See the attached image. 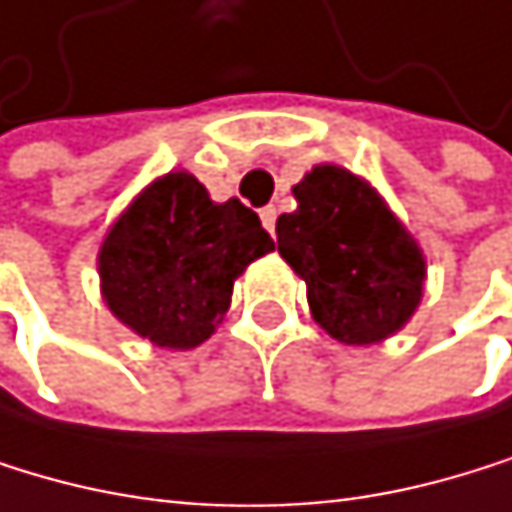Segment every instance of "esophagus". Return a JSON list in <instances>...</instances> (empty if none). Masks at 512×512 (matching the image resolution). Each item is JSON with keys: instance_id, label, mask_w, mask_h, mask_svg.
<instances>
[{"instance_id": "esophagus-1", "label": "esophagus", "mask_w": 512, "mask_h": 512, "mask_svg": "<svg viewBox=\"0 0 512 512\" xmlns=\"http://www.w3.org/2000/svg\"><path fill=\"white\" fill-rule=\"evenodd\" d=\"M259 219H262V228L268 234H275V222H278V210H275V206H265V210H259Z\"/></svg>"}]
</instances>
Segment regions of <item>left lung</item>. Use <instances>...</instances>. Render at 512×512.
<instances>
[{"label": "left lung", "instance_id": "8db88e82", "mask_svg": "<svg viewBox=\"0 0 512 512\" xmlns=\"http://www.w3.org/2000/svg\"><path fill=\"white\" fill-rule=\"evenodd\" d=\"M278 219V253L309 287L333 340L367 346L402 327L423 296V253L377 191L340 166H315Z\"/></svg>", "mask_w": 512, "mask_h": 512}]
</instances>
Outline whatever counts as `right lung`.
Masks as SVG:
<instances>
[{"label": "right lung", "mask_w": 512, "mask_h": 512, "mask_svg": "<svg viewBox=\"0 0 512 512\" xmlns=\"http://www.w3.org/2000/svg\"><path fill=\"white\" fill-rule=\"evenodd\" d=\"M275 250L241 200L213 203L188 172H169L107 231L98 271L110 312L138 337L194 349L213 337L241 271Z\"/></svg>", "instance_id": "1"}]
</instances>
